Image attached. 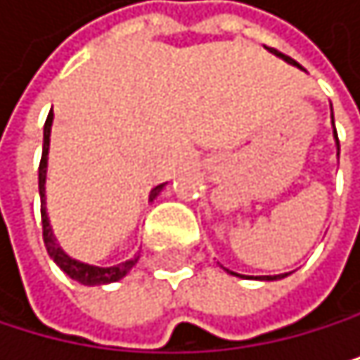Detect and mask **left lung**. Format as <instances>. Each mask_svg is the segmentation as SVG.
I'll return each mask as SVG.
<instances>
[{
  "mask_svg": "<svg viewBox=\"0 0 360 360\" xmlns=\"http://www.w3.org/2000/svg\"><path fill=\"white\" fill-rule=\"evenodd\" d=\"M276 56H281V58H285L287 62H292V64H296L292 58H287L285 53H281V51H276ZM335 138H337V129H335ZM337 144H339V138H337ZM283 276H287V274H276V276H264V281H276V278H283Z\"/></svg>",
  "mask_w": 360,
  "mask_h": 360,
  "instance_id": "8db88e82",
  "label": "left lung"
}]
</instances>
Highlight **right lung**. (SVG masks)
<instances>
[{"mask_svg":"<svg viewBox=\"0 0 360 360\" xmlns=\"http://www.w3.org/2000/svg\"><path fill=\"white\" fill-rule=\"evenodd\" d=\"M51 120L53 114L47 116L45 120V136H43V158H40V166H38V192H40V216H43V240H45V248L49 252V257L58 264V268L68 274L73 281L82 283V285H105V283H114L118 278L125 276L138 261V255H134V259L125 261V264H118L114 268H96V266H88L82 264L77 259L68 257L56 242L53 231L49 226V218H47V210H45V179H47V153H49V134H51ZM164 186H158L150 190V200H153Z\"/></svg>","mask_w":360,"mask_h":360,"instance_id":"right-lung-1","label":"right lung"}]
</instances>
